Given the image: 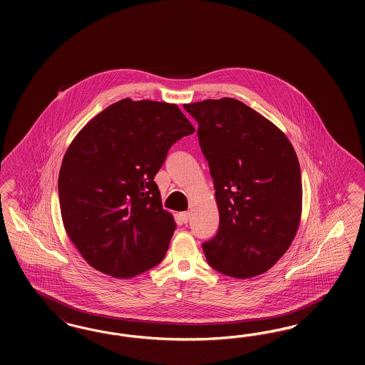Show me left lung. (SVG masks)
I'll list each match as a JSON object with an SVG mask.
<instances>
[{
	"label": "left lung",
	"instance_id": "left-lung-1",
	"mask_svg": "<svg viewBox=\"0 0 365 365\" xmlns=\"http://www.w3.org/2000/svg\"><path fill=\"white\" fill-rule=\"evenodd\" d=\"M192 133L176 105L124 98L72 140L58 201L71 241L93 268L134 278L163 261L176 223L155 176L170 148Z\"/></svg>",
	"mask_w": 365,
	"mask_h": 365
}]
</instances>
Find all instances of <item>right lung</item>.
<instances>
[{
    "label": "right lung",
    "instance_id": "obj_1",
    "mask_svg": "<svg viewBox=\"0 0 365 365\" xmlns=\"http://www.w3.org/2000/svg\"><path fill=\"white\" fill-rule=\"evenodd\" d=\"M186 110L198 124L220 217L216 235L202 243L207 261L231 278L261 275L286 253L299 226L294 149L277 125L238 100H205Z\"/></svg>",
    "mask_w": 365,
    "mask_h": 365
}]
</instances>
